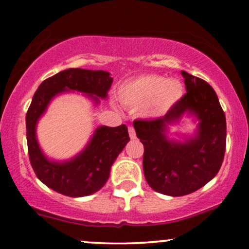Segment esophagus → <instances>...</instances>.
Listing matches in <instances>:
<instances>
[{"mask_svg":"<svg viewBox=\"0 0 249 249\" xmlns=\"http://www.w3.org/2000/svg\"><path fill=\"white\" fill-rule=\"evenodd\" d=\"M128 136H130L131 139L136 138V131H134L133 126H128Z\"/></svg>","mask_w":249,"mask_h":249,"instance_id":"1","label":"esophagus"}]
</instances>
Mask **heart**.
Instances as JSON below:
<instances>
[{"label":"heart","instance_id":"b5f03b06","mask_svg":"<svg viewBox=\"0 0 249 249\" xmlns=\"http://www.w3.org/2000/svg\"><path fill=\"white\" fill-rule=\"evenodd\" d=\"M117 96L127 107H142L144 116L160 117L181 98L182 85L160 75H141L122 84Z\"/></svg>","mask_w":249,"mask_h":249}]
</instances>
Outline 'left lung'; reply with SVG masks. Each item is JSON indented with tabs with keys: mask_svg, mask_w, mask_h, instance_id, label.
Here are the masks:
<instances>
[{
	"mask_svg": "<svg viewBox=\"0 0 249 249\" xmlns=\"http://www.w3.org/2000/svg\"><path fill=\"white\" fill-rule=\"evenodd\" d=\"M186 93L164 117L136 119L133 126L144 145L142 168L157 192L186 196L201 188L219 172L226 150V117L213 88L204 79L181 71ZM185 112L200 121L198 134L186 143H174L164 132Z\"/></svg>",
	"mask_w": 249,
	"mask_h": 249,
	"instance_id": "8db88e82",
	"label": "left lung"
}]
</instances>
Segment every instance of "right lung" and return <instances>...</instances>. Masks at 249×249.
<instances>
[{
	"label": "right lung",
	"instance_id": "add662e5",
	"mask_svg": "<svg viewBox=\"0 0 249 249\" xmlns=\"http://www.w3.org/2000/svg\"><path fill=\"white\" fill-rule=\"evenodd\" d=\"M113 78L107 71L67 69L43 81L33 97L27 112V142L30 164L43 184L68 196H85L104 186L113 161L130 141L126 125L101 126L81 154L65 162L49 161L36 139V124L53 97L63 91L88 93L96 102L105 98Z\"/></svg>",
	"mask_w": 249,
	"mask_h": 249
}]
</instances>
